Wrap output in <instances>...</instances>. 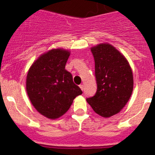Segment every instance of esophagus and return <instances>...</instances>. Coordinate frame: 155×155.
<instances>
[{
  "mask_svg": "<svg viewBox=\"0 0 155 155\" xmlns=\"http://www.w3.org/2000/svg\"><path fill=\"white\" fill-rule=\"evenodd\" d=\"M79 87L81 88V90L83 91V90H84V85L83 84H80L79 85Z\"/></svg>",
  "mask_w": 155,
  "mask_h": 155,
  "instance_id": "1",
  "label": "esophagus"
}]
</instances>
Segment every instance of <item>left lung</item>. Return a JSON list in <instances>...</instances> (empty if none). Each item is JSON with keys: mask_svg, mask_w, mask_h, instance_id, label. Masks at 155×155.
<instances>
[{"mask_svg": "<svg viewBox=\"0 0 155 155\" xmlns=\"http://www.w3.org/2000/svg\"><path fill=\"white\" fill-rule=\"evenodd\" d=\"M91 51L95 60L97 91L87 101L100 116L111 117L119 113L130 97L132 70L126 58L110 44H100Z\"/></svg>", "mask_w": 155, "mask_h": 155, "instance_id": "8db88e82", "label": "left lung"}]
</instances>
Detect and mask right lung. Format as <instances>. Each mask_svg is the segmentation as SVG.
<instances>
[{"label":"right lung","mask_w":155,"mask_h":155,"mask_svg":"<svg viewBox=\"0 0 155 155\" xmlns=\"http://www.w3.org/2000/svg\"><path fill=\"white\" fill-rule=\"evenodd\" d=\"M70 52L51 49L40 56L28 71L26 90L32 104L49 119L59 118L82 91L65 69Z\"/></svg>","instance_id":"1"}]
</instances>
